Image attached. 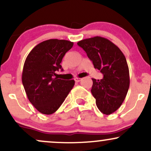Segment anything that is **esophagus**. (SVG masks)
I'll return each instance as SVG.
<instances>
[{"label":"esophagus","instance_id":"34e87169","mask_svg":"<svg viewBox=\"0 0 151 151\" xmlns=\"http://www.w3.org/2000/svg\"><path fill=\"white\" fill-rule=\"evenodd\" d=\"M81 80V78H75V79H74V81H75L76 82H79Z\"/></svg>","mask_w":151,"mask_h":151}]
</instances>
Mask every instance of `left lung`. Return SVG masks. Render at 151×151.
Returning <instances> with one entry per match:
<instances>
[{"label": "left lung", "instance_id": "obj_1", "mask_svg": "<svg viewBox=\"0 0 151 151\" xmlns=\"http://www.w3.org/2000/svg\"><path fill=\"white\" fill-rule=\"evenodd\" d=\"M86 52L95 69L104 77L92 79L91 93L100 111L114 113L125 99L130 84L129 70L126 58L118 47L104 37H93L77 42Z\"/></svg>", "mask_w": 151, "mask_h": 151}]
</instances>
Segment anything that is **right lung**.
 Masks as SVG:
<instances>
[{
  "label": "right lung",
  "instance_id": "add662e5",
  "mask_svg": "<svg viewBox=\"0 0 151 151\" xmlns=\"http://www.w3.org/2000/svg\"><path fill=\"white\" fill-rule=\"evenodd\" d=\"M74 43L50 39L39 43L26 58L22 81L27 98L38 111L55 113L74 85V80H64L55 76L62 68L60 63Z\"/></svg>",
  "mask_w": 151,
  "mask_h": 151
}]
</instances>
